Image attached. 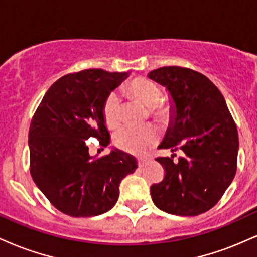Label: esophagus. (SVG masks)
Instances as JSON below:
<instances>
[{
    "mask_svg": "<svg viewBox=\"0 0 257 257\" xmlns=\"http://www.w3.org/2000/svg\"><path fill=\"white\" fill-rule=\"evenodd\" d=\"M147 163H149V158H138L139 168H144Z\"/></svg>",
    "mask_w": 257,
    "mask_h": 257,
    "instance_id": "esophagus-1",
    "label": "esophagus"
}]
</instances>
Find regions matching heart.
<instances>
[{"instance_id": "obj_1", "label": "heart", "mask_w": 257, "mask_h": 257, "mask_svg": "<svg viewBox=\"0 0 257 257\" xmlns=\"http://www.w3.org/2000/svg\"><path fill=\"white\" fill-rule=\"evenodd\" d=\"M129 93L141 104L149 107L150 114L157 122H166L170 117L169 106L161 101V89L146 78H137L128 85ZM104 119L107 126L116 128L120 122V99L117 93L107 96L102 107ZM158 134L152 125L141 128L124 126L116 133V145L123 151L133 155H144L150 147L157 143Z\"/></svg>"}]
</instances>
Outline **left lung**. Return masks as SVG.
<instances>
[{"mask_svg":"<svg viewBox=\"0 0 257 257\" xmlns=\"http://www.w3.org/2000/svg\"><path fill=\"white\" fill-rule=\"evenodd\" d=\"M147 77L166 87L170 120L159 149L182 152L178 162L159 157L166 176L150 188L155 205L168 214L196 216L219 202L237 170L238 132L225 98L202 73L164 66Z\"/></svg>","mask_w":257,"mask_h":257,"instance_id":"8db88e82","label":"left lung"}]
</instances>
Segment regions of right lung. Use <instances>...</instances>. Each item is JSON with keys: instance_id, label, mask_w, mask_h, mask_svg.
I'll return each mask as SVG.
<instances>
[{"instance_id": "right-lung-1", "label": "right lung", "mask_w": 257, "mask_h": 257, "mask_svg": "<svg viewBox=\"0 0 257 257\" xmlns=\"http://www.w3.org/2000/svg\"><path fill=\"white\" fill-rule=\"evenodd\" d=\"M129 76L89 69L69 73L51 85L31 119L30 173L47 199L61 213L89 217L117 203L119 184L138 168L137 158L113 149L93 157L85 140L110 144L102 107L106 98Z\"/></svg>"}]
</instances>
